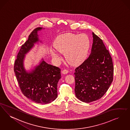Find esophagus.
Here are the masks:
<instances>
[{"mask_svg": "<svg viewBox=\"0 0 130 130\" xmlns=\"http://www.w3.org/2000/svg\"><path fill=\"white\" fill-rule=\"evenodd\" d=\"M69 72V71L67 70H63L62 71V73L63 74H67Z\"/></svg>", "mask_w": 130, "mask_h": 130, "instance_id": "1", "label": "esophagus"}]
</instances>
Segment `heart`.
Listing matches in <instances>:
<instances>
[{
	"label": "heart",
	"instance_id": "1",
	"mask_svg": "<svg viewBox=\"0 0 130 130\" xmlns=\"http://www.w3.org/2000/svg\"><path fill=\"white\" fill-rule=\"evenodd\" d=\"M90 46V41L87 35L66 33L57 37L54 43L56 50L51 49L50 54L58 62L60 57L57 52L64 54L68 62L76 65L83 62L86 59Z\"/></svg>",
	"mask_w": 130,
	"mask_h": 130
}]
</instances>
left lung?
<instances>
[{
	"mask_svg": "<svg viewBox=\"0 0 130 130\" xmlns=\"http://www.w3.org/2000/svg\"><path fill=\"white\" fill-rule=\"evenodd\" d=\"M92 36L91 53L74 73L76 97L87 103L101 98L113 80V64L109 51L93 32Z\"/></svg>",
	"mask_w": 130,
	"mask_h": 130,
	"instance_id": "left-lung-1",
	"label": "left lung"
}]
</instances>
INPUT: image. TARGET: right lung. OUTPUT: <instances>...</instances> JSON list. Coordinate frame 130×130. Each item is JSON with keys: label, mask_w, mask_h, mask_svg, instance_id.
Returning <instances> with one entry per match:
<instances>
[{"label": "right lung", "mask_w": 130, "mask_h": 130, "mask_svg": "<svg viewBox=\"0 0 130 130\" xmlns=\"http://www.w3.org/2000/svg\"><path fill=\"white\" fill-rule=\"evenodd\" d=\"M43 29L44 28H35L22 45L14 63V71L23 94L34 102L47 104L57 98V83L61 78L60 69L48 64L43 58L29 71L24 67L26 55L36 43H42L38 32Z\"/></svg>", "instance_id": "obj_1"}]
</instances>
